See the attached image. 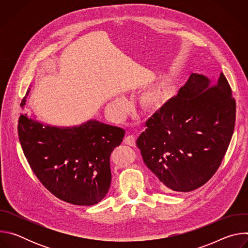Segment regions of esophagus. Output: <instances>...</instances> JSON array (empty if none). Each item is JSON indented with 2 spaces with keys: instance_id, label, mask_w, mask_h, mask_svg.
I'll return each instance as SVG.
<instances>
[{
  "instance_id": "obj_1",
  "label": "esophagus",
  "mask_w": 248,
  "mask_h": 248,
  "mask_svg": "<svg viewBox=\"0 0 248 248\" xmlns=\"http://www.w3.org/2000/svg\"><path fill=\"white\" fill-rule=\"evenodd\" d=\"M124 143L126 145H129L131 147L135 146V137L133 135H127L124 139Z\"/></svg>"
}]
</instances>
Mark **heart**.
I'll return each instance as SVG.
<instances>
[{
  "instance_id": "b5f03b06",
  "label": "heart",
  "mask_w": 248,
  "mask_h": 248,
  "mask_svg": "<svg viewBox=\"0 0 248 248\" xmlns=\"http://www.w3.org/2000/svg\"><path fill=\"white\" fill-rule=\"evenodd\" d=\"M167 92L163 88H153V89H148L144 91L140 96V102L144 106V108L147 110H155L163 105L166 99ZM124 104V99L123 98H118L115 101H113L110 104V109L111 111L117 115L121 116L122 112V106Z\"/></svg>"
}]
</instances>
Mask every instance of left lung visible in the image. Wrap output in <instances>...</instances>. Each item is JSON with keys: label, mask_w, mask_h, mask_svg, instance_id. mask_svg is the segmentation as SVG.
Listing matches in <instances>:
<instances>
[{"label": "left lung", "mask_w": 248, "mask_h": 248, "mask_svg": "<svg viewBox=\"0 0 248 248\" xmlns=\"http://www.w3.org/2000/svg\"><path fill=\"white\" fill-rule=\"evenodd\" d=\"M235 101L223 75L217 81L192 74L146 122L136 145L162 188L188 192L218 170L234 129Z\"/></svg>", "instance_id": "left-lung-1"}]
</instances>
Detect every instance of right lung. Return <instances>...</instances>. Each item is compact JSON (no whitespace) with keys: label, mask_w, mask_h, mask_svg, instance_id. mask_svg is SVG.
I'll use <instances>...</instances> for the list:
<instances>
[{"label":"right lung","mask_w":248,"mask_h":248,"mask_svg":"<svg viewBox=\"0 0 248 248\" xmlns=\"http://www.w3.org/2000/svg\"><path fill=\"white\" fill-rule=\"evenodd\" d=\"M29 91L20 104L22 109ZM17 131L33 172L56 197L90 206L108 193L110 156L123 141L124 129L93 119L74 126L50 125L23 113Z\"/></svg>","instance_id":"right-lung-1"}]
</instances>
